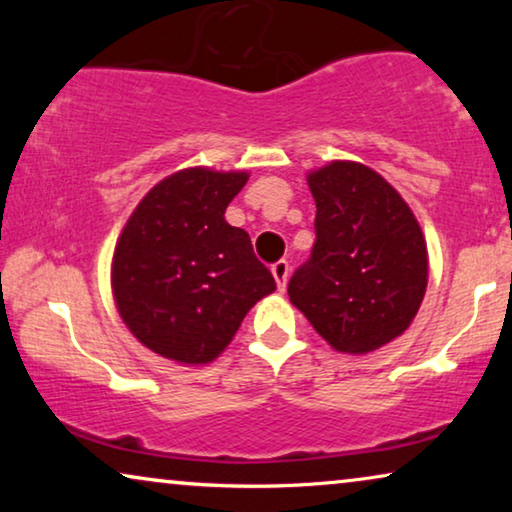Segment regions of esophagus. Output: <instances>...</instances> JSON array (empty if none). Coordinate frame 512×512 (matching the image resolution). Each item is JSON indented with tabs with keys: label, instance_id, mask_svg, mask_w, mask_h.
<instances>
[{
	"label": "esophagus",
	"instance_id": "esophagus-1",
	"mask_svg": "<svg viewBox=\"0 0 512 512\" xmlns=\"http://www.w3.org/2000/svg\"><path fill=\"white\" fill-rule=\"evenodd\" d=\"M272 277H275V282H277V289L279 291H284L286 289V282H289V261H277V263H272Z\"/></svg>",
	"mask_w": 512,
	"mask_h": 512
}]
</instances>
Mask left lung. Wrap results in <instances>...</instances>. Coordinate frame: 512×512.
Segmentation results:
<instances>
[{"mask_svg": "<svg viewBox=\"0 0 512 512\" xmlns=\"http://www.w3.org/2000/svg\"><path fill=\"white\" fill-rule=\"evenodd\" d=\"M317 242L289 282L291 303L340 354H370L408 331L429 282V251L408 202L354 160L307 172Z\"/></svg>", "mask_w": 512, "mask_h": 512, "instance_id": "1", "label": "left lung"}]
</instances>
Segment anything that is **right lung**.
<instances>
[{"mask_svg":"<svg viewBox=\"0 0 512 512\" xmlns=\"http://www.w3.org/2000/svg\"><path fill=\"white\" fill-rule=\"evenodd\" d=\"M249 172L186 167L158 181L125 221L111 293L128 331L181 366L221 356L242 319L277 289L226 207Z\"/></svg>","mask_w":512,"mask_h":512,"instance_id":"right-lung-1","label":"right lung"}]
</instances>
